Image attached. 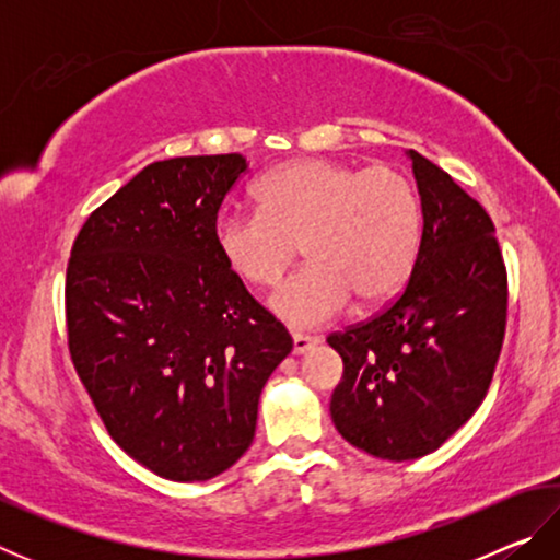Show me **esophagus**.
I'll return each mask as SVG.
<instances>
[{"instance_id": "esophagus-1", "label": "esophagus", "mask_w": 560, "mask_h": 560, "mask_svg": "<svg viewBox=\"0 0 560 560\" xmlns=\"http://www.w3.org/2000/svg\"><path fill=\"white\" fill-rule=\"evenodd\" d=\"M318 343V338L314 336H303V334H293V353L301 355L306 353V350H311Z\"/></svg>"}]
</instances>
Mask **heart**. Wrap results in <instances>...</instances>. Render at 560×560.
Instances as JSON below:
<instances>
[{"instance_id":"1","label":"heart","mask_w":560,"mask_h":560,"mask_svg":"<svg viewBox=\"0 0 560 560\" xmlns=\"http://www.w3.org/2000/svg\"><path fill=\"white\" fill-rule=\"evenodd\" d=\"M257 202L259 212L217 217V254L236 279L269 289L303 244L308 264L271 299L293 328L328 324L350 299L377 306L400 291L412 269L422 212L397 167L293 160L261 177Z\"/></svg>"}]
</instances>
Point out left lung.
Listing matches in <instances>:
<instances>
[{
	"label": "left lung",
	"instance_id": "1",
	"mask_svg": "<svg viewBox=\"0 0 560 560\" xmlns=\"http://www.w3.org/2000/svg\"><path fill=\"white\" fill-rule=\"evenodd\" d=\"M422 236L400 293L328 336L343 358L336 430L373 457L442 447L485 400L504 346L509 279L494 222L432 160L410 150Z\"/></svg>",
	"mask_w": 560,
	"mask_h": 560
}]
</instances>
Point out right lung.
Here are the masks:
<instances>
[{"mask_svg":"<svg viewBox=\"0 0 560 560\" xmlns=\"http://www.w3.org/2000/svg\"><path fill=\"white\" fill-rule=\"evenodd\" d=\"M244 173L240 153L160 160L71 246L73 368L118 447L163 479H212L249 450L261 387L293 348L214 246Z\"/></svg>","mask_w":560,"mask_h":560,"instance_id":"add662e5","label":"right lung"}]
</instances>
